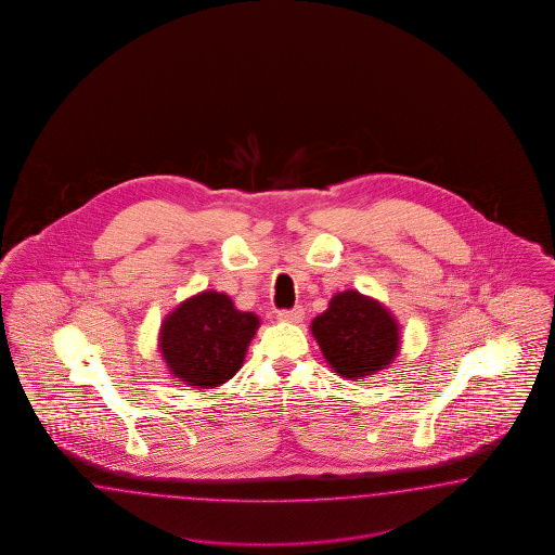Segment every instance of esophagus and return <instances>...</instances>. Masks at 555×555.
<instances>
[{
    "mask_svg": "<svg viewBox=\"0 0 555 555\" xmlns=\"http://www.w3.org/2000/svg\"><path fill=\"white\" fill-rule=\"evenodd\" d=\"M281 321H288V323H299L305 318V311H302V307H293V309H281L279 311V315H276Z\"/></svg>",
    "mask_w": 555,
    "mask_h": 555,
    "instance_id": "esophagus-1",
    "label": "esophagus"
}]
</instances>
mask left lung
<instances>
[{"label":"left lung","instance_id":"8db88e82","mask_svg":"<svg viewBox=\"0 0 555 555\" xmlns=\"http://www.w3.org/2000/svg\"><path fill=\"white\" fill-rule=\"evenodd\" d=\"M330 366L344 378H362L388 366L399 352V325L387 309L358 291L337 293L311 323Z\"/></svg>","mask_w":555,"mask_h":555}]
</instances>
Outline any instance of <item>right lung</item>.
<instances>
[{
  "label": "right lung",
  "instance_id": "right-lung-1",
  "mask_svg": "<svg viewBox=\"0 0 555 555\" xmlns=\"http://www.w3.org/2000/svg\"><path fill=\"white\" fill-rule=\"evenodd\" d=\"M258 323L254 313L237 311L228 295L205 291L163 321L160 353L170 374L189 387H219L242 369Z\"/></svg>",
  "mask_w": 555,
  "mask_h": 555
}]
</instances>
